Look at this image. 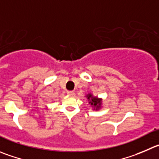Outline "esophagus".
I'll return each instance as SVG.
<instances>
[{
  "instance_id": "obj_1",
  "label": "esophagus",
  "mask_w": 159,
  "mask_h": 159,
  "mask_svg": "<svg viewBox=\"0 0 159 159\" xmlns=\"http://www.w3.org/2000/svg\"><path fill=\"white\" fill-rule=\"evenodd\" d=\"M67 93H68V94H69V95H70V96H73V95L75 94V93H74L73 91H68Z\"/></svg>"
}]
</instances>
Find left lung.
<instances>
[{
  "mask_svg": "<svg viewBox=\"0 0 159 159\" xmlns=\"http://www.w3.org/2000/svg\"><path fill=\"white\" fill-rule=\"evenodd\" d=\"M86 98L88 100V103L91 105L93 110L98 111L102 108V102H103L102 98L94 96L92 93H88L87 94H86Z\"/></svg>",
  "mask_w": 159,
  "mask_h": 159,
  "instance_id": "1",
  "label": "left lung"
}]
</instances>
